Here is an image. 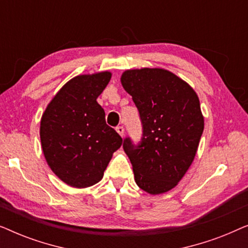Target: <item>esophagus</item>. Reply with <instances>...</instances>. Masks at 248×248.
<instances>
[{"instance_id":"1","label":"esophagus","mask_w":248,"mask_h":248,"mask_svg":"<svg viewBox=\"0 0 248 248\" xmlns=\"http://www.w3.org/2000/svg\"><path fill=\"white\" fill-rule=\"evenodd\" d=\"M116 132H117L118 134L121 135L122 138L124 137V127H123V126H117V127H116Z\"/></svg>"}]
</instances>
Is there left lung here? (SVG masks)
Returning <instances> with one entry per match:
<instances>
[{"label":"left lung","instance_id":"1","mask_svg":"<svg viewBox=\"0 0 248 248\" xmlns=\"http://www.w3.org/2000/svg\"><path fill=\"white\" fill-rule=\"evenodd\" d=\"M122 86L137 106L142 138L123 149L139 187L150 194L170 191L194 160L204 128L198 94L185 81L164 69L127 70Z\"/></svg>","mask_w":248,"mask_h":248}]
</instances>
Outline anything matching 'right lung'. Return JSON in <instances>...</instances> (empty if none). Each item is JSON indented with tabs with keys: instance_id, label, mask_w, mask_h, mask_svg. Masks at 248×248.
I'll list each match as a JSON object with an SVG mask.
<instances>
[{
	"instance_id": "obj_1",
	"label": "right lung",
	"mask_w": 248,
	"mask_h": 248,
	"mask_svg": "<svg viewBox=\"0 0 248 248\" xmlns=\"http://www.w3.org/2000/svg\"><path fill=\"white\" fill-rule=\"evenodd\" d=\"M110 78V72H100L71 79L48 104L40 121L47 164L72 187L97 184L123 142L106 124L105 111L97 103Z\"/></svg>"
}]
</instances>
